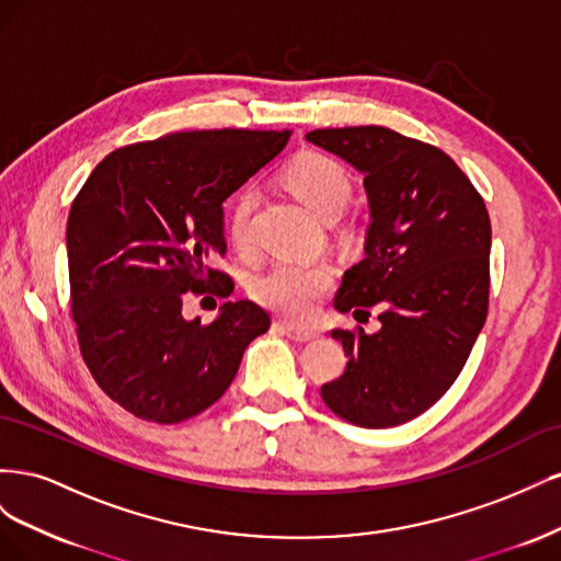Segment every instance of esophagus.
<instances>
[{"label": "esophagus", "instance_id": "esophagus-1", "mask_svg": "<svg viewBox=\"0 0 561 561\" xmlns=\"http://www.w3.org/2000/svg\"><path fill=\"white\" fill-rule=\"evenodd\" d=\"M276 328L283 330L290 339H295V342H313V339H318V332H316V330L297 328V325H293V322H285V320H278Z\"/></svg>", "mask_w": 561, "mask_h": 561}]
</instances>
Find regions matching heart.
I'll use <instances>...</instances> for the list:
<instances>
[{"instance_id": "heart-1", "label": "heart", "mask_w": 561, "mask_h": 561, "mask_svg": "<svg viewBox=\"0 0 561 561\" xmlns=\"http://www.w3.org/2000/svg\"><path fill=\"white\" fill-rule=\"evenodd\" d=\"M280 180L325 222L342 215L353 196L351 173L336 159L320 151H299L285 163ZM254 203L257 194L245 186L229 206L227 231L231 243L241 250L252 243ZM332 283L334 271L325 262H276L252 283V295L266 309L301 322L316 313V304L328 295Z\"/></svg>"}]
</instances>
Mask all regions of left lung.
I'll return each instance as SVG.
<instances>
[{
	"label": "left lung",
	"instance_id": "8db88e82",
	"mask_svg": "<svg viewBox=\"0 0 561 561\" xmlns=\"http://www.w3.org/2000/svg\"><path fill=\"white\" fill-rule=\"evenodd\" d=\"M307 140L365 175L371 225L334 307H377L381 330H334L346 371L320 388L330 410L363 428H393L443 398L489 311L491 222L484 198L443 149L383 128H318Z\"/></svg>",
	"mask_w": 561,
	"mask_h": 561
}]
</instances>
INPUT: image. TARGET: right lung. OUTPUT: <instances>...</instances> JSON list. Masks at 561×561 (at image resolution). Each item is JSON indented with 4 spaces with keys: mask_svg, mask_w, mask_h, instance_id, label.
Wrapping results in <instances>:
<instances>
[{
    "mask_svg": "<svg viewBox=\"0 0 561 561\" xmlns=\"http://www.w3.org/2000/svg\"><path fill=\"white\" fill-rule=\"evenodd\" d=\"M293 130H184L114 149L67 217L70 304L93 379L133 416L180 423L225 396L271 318L254 301L182 318L184 293L229 297L222 203Z\"/></svg>",
    "mask_w": 561,
    "mask_h": 561,
    "instance_id": "obj_1",
    "label": "right lung"
}]
</instances>
